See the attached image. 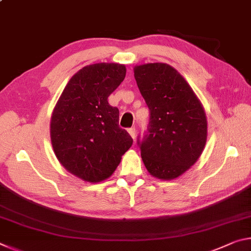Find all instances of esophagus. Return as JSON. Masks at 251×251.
I'll use <instances>...</instances> for the list:
<instances>
[{"label":"esophagus","instance_id":"esophagus-1","mask_svg":"<svg viewBox=\"0 0 251 251\" xmlns=\"http://www.w3.org/2000/svg\"><path fill=\"white\" fill-rule=\"evenodd\" d=\"M128 134L130 135V137L133 138V139L136 137V130H135L134 127H131V128L128 129Z\"/></svg>","mask_w":251,"mask_h":251}]
</instances>
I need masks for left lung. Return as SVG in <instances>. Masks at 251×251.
I'll list each match as a JSON object with an SVG mask.
<instances>
[{"instance_id": "left-lung-1", "label": "left lung", "mask_w": 251, "mask_h": 251, "mask_svg": "<svg viewBox=\"0 0 251 251\" xmlns=\"http://www.w3.org/2000/svg\"><path fill=\"white\" fill-rule=\"evenodd\" d=\"M134 76L151 114L148 134L142 143L138 141L144 165L158 179L179 177L205 148V109L190 85L171 65H136Z\"/></svg>"}]
</instances>
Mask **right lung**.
<instances>
[{
    "instance_id": "obj_1",
    "label": "right lung",
    "mask_w": 251,
    "mask_h": 251,
    "mask_svg": "<svg viewBox=\"0 0 251 251\" xmlns=\"http://www.w3.org/2000/svg\"><path fill=\"white\" fill-rule=\"evenodd\" d=\"M125 75V65L117 63L85 66L72 76L53 109L50 133L55 156L84 181L107 179L133 144L118 126V108L107 100Z\"/></svg>"
}]
</instances>
